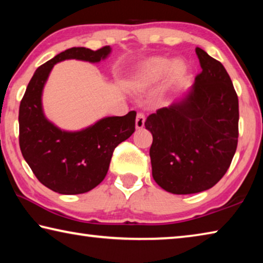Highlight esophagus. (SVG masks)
<instances>
[{"label": "esophagus", "instance_id": "obj_1", "mask_svg": "<svg viewBox=\"0 0 263 263\" xmlns=\"http://www.w3.org/2000/svg\"><path fill=\"white\" fill-rule=\"evenodd\" d=\"M145 115L139 112L137 115V118H136V127L137 130H141L142 127L145 126Z\"/></svg>", "mask_w": 263, "mask_h": 263}]
</instances>
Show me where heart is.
<instances>
[{
	"instance_id": "heart-1",
	"label": "heart",
	"mask_w": 263,
	"mask_h": 263,
	"mask_svg": "<svg viewBox=\"0 0 263 263\" xmlns=\"http://www.w3.org/2000/svg\"><path fill=\"white\" fill-rule=\"evenodd\" d=\"M188 73V66L181 59L169 60L166 58H151L142 64L131 79V87L136 90H145L158 86L168 78L172 86L180 83Z\"/></svg>"
}]
</instances>
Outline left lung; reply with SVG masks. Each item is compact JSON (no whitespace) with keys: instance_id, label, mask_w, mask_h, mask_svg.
<instances>
[{"instance_id":"obj_1","label":"left lung","mask_w":263,"mask_h":263,"mask_svg":"<svg viewBox=\"0 0 263 263\" xmlns=\"http://www.w3.org/2000/svg\"><path fill=\"white\" fill-rule=\"evenodd\" d=\"M202 72L183 99L149 115L154 181L168 193L212 188L228 172L238 145L239 102L219 61L196 47Z\"/></svg>"}]
</instances>
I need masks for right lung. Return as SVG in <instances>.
<instances>
[{
    "label": "right lung",
    "instance_id": "obj_1",
    "mask_svg": "<svg viewBox=\"0 0 263 263\" xmlns=\"http://www.w3.org/2000/svg\"><path fill=\"white\" fill-rule=\"evenodd\" d=\"M111 47L97 51L72 47L59 53L35 70L20 105V147L33 174L48 189L78 195L94 189L108 173L114 149L136 130V111L105 117L81 131H64L45 117L43 89L53 66L77 59L100 62Z\"/></svg>",
    "mask_w": 263,
    "mask_h": 263
}]
</instances>
